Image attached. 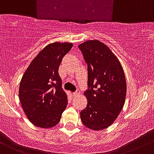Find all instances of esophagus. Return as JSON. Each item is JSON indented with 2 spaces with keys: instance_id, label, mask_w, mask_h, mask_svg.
Wrapping results in <instances>:
<instances>
[{
  "instance_id": "obj_1",
  "label": "esophagus",
  "mask_w": 154,
  "mask_h": 154,
  "mask_svg": "<svg viewBox=\"0 0 154 154\" xmlns=\"http://www.w3.org/2000/svg\"><path fill=\"white\" fill-rule=\"evenodd\" d=\"M79 94H80L79 91H76L75 92H74V93H73V97H78V96H79Z\"/></svg>"
}]
</instances>
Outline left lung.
<instances>
[{"instance_id": "8db88e82", "label": "left lung", "mask_w": 154, "mask_h": 154, "mask_svg": "<svg viewBox=\"0 0 154 154\" xmlns=\"http://www.w3.org/2000/svg\"><path fill=\"white\" fill-rule=\"evenodd\" d=\"M88 64V88L84 95L87 106L80 112L82 123L94 131L112 125L123 108L126 81L119 60L98 40L79 45Z\"/></svg>"}]
</instances>
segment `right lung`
<instances>
[{
	"label": "right lung",
	"mask_w": 154,
	"mask_h": 154,
	"mask_svg": "<svg viewBox=\"0 0 154 154\" xmlns=\"http://www.w3.org/2000/svg\"><path fill=\"white\" fill-rule=\"evenodd\" d=\"M72 48L69 42L49 44L33 59L22 77L19 98L25 114L35 126H55L66 109L67 95L58 70L63 57Z\"/></svg>",
	"instance_id": "right-lung-1"
}]
</instances>
